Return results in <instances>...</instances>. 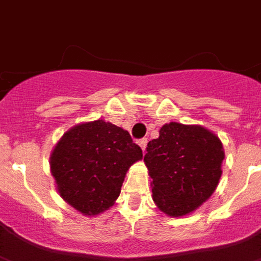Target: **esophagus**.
I'll return each mask as SVG.
<instances>
[{
	"mask_svg": "<svg viewBox=\"0 0 261 261\" xmlns=\"http://www.w3.org/2000/svg\"><path fill=\"white\" fill-rule=\"evenodd\" d=\"M138 144L141 146V148L143 150V152H144V151H146V146H147V139H146V138H142V139H139V141H138Z\"/></svg>",
	"mask_w": 261,
	"mask_h": 261,
	"instance_id": "1",
	"label": "esophagus"
}]
</instances>
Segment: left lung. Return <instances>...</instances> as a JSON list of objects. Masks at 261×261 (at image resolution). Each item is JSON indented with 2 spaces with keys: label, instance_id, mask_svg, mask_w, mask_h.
Returning a JSON list of instances; mask_svg holds the SVG:
<instances>
[{
  "label": "left lung",
  "instance_id": "left-lung-1",
  "mask_svg": "<svg viewBox=\"0 0 261 261\" xmlns=\"http://www.w3.org/2000/svg\"><path fill=\"white\" fill-rule=\"evenodd\" d=\"M223 159L222 141L208 128L178 122L163 124L144 155L158 208L170 218L198 210L218 187Z\"/></svg>",
  "mask_w": 261,
  "mask_h": 261
}]
</instances>
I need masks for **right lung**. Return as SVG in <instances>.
<instances>
[{"label": "right lung", "mask_w": 261, "mask_h": 261, "mask_svg": "<svg viewBox=\"0 0 261 261\" xmlns=\"http://www.w3.org/2000/svg\"><path fill=\"white\" fill-rule=\"evenodd\" d=\"M143 158L130 134L103 119L75 124L50 154V171L61 198L82 215L109 210L128 168Z\"/></svg>", "instance_id": "1"}]
</instances>
